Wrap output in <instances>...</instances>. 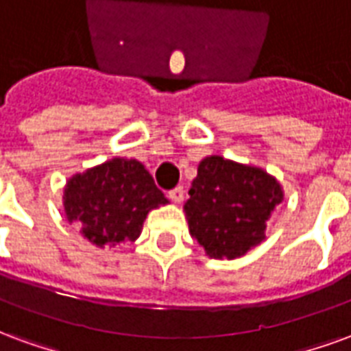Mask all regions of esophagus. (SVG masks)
Instances as JSON below:
<instances>
[{
  "label": "esophagus",
  "instance_id": "1",
  "mask_svg": "<svg viewBox=\"0 0 351 351\" xmlns=\"http://www.w3.org/2000/svg\"><path fill=\"white\" fill-rule=\"evenodd\" d=\"M168 196H170V200L179 204V202H183V198H185V191H183V186L178 185V186H173L172 191L168 193Z\"/></svg>",
  "mask_w": 351,
  "mask_h": 351
}]
</instances>
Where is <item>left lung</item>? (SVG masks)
Returning a JSON list of instances; mask_svg holds the SVG:
<instances>
[{
	"label": "left lung",
	"instance_id": "1",
	"mask_svg": "<svg viewBox=\"0 0 351 351\" xmlns=\"http://www.w3.org/2000/svg\"><path fill=\"white\" fill-rule=\"evenodd\" d=\"M185 204L193 237L211 258L243 256L265 237V222L282 202L277 179L252 166L207 157Z\"/></svg>",
	"mask_w": 351,
	"mask_h": 351
}]
</instances>
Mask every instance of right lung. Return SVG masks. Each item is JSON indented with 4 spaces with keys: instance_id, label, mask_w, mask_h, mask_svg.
Returning a JSON list of instances; mask_svg holds the SVG:
<instances>
[{
    "instance_id": "right-lung-1",
    "label": "right lung",
    "mask_w": 351,
    "mask_h": 351,
    "mask_svg": "<svg viewBox=\"0 0 351 351\" xmlns=\"http://www.w3.org/2000/svg\"><path fill=\"white\" fill-rule=\"evenodd\" d=\"M145 170L134 158H112L69 179L65 213L97 247L134 241L153 207L166 204Z\"/></svg>"
}]
</instances>
